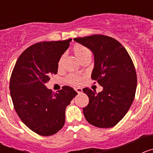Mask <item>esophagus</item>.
<instances>
[{"mask_svg":"<svg viewBox=\"0 0 153 153\" xmlns=\"http://www.w3.org/2000/svg\"><path fill=\"white\" fill-rule=\"evenodd\" d=\"M75 90L77 92V93H81L82 92H83V90H82V88H79V87H78V88H75Z\"/></svg>","mask_w":153,"mask_h":153,"instance_id":"obj_1","label":"esophagus"}]
</instances>
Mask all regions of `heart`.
<instances>
[{"instance_id":"heart-1","label":"heart","mask_w":153,"mask_h":153,"mask_svg":"<svg viewBox=\"0 0 153 153\" xmlns=\"http://www.w3.org/2000/svg\"><path fill=\"white\" fill-rule=\"evenodd\" d=\"M73 50H74V52L76 54V56H77L79 58V60H83L86 56L91 55V52H90L88 47H85V46L82 45V44H75L74 47H73ZM60 64H61V59L59 61V67L60 66ZM83 79V76L82 75L71 74L67 76L65 80H66L67 83H68L70 86H76L80 84Z\"/></svg>"}]
</instances>
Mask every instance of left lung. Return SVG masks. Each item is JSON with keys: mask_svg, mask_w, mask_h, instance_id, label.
<instances>
[{"mask_svg": "<svg viewBox=\"0 0 153 153\" xmlns=\"http://www.w3.org/2000/svg\"><path fill=\"white\" fill-rule=\"evenodd\" d=\"M74 40L93 53L91 78L103 87L98 93L87 87L83 89L89 97L88 105L83 108L85 118L99 128L114 126L126 114L135 98L137 76L133 62L125 47L110 36L94 34Z\"/></svg>", "mask_w": 153, "mask_h": 153, "instance_id": "8db88e82", "label": "left lung"}]
</instances>
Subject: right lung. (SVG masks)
<instances>
[{"label": "right lung", "mask_w": 153, "mask_h": 153, "mask_svg": "<svg viewBox=\"0 0 153 153\" xmlns=\"http://www.w3.org/2000/svg\"><path fill=\"white\" fill-rule=\"evenodd\" d=\"M72 39L36 43L27 48L12 71L10 91L13 107L30 129L40 136L53 135L65 123V109L77 93L70 86L53 93L46 87Z\"/></svg>", "instance_id": "right-lung-1"}]
</instances>
